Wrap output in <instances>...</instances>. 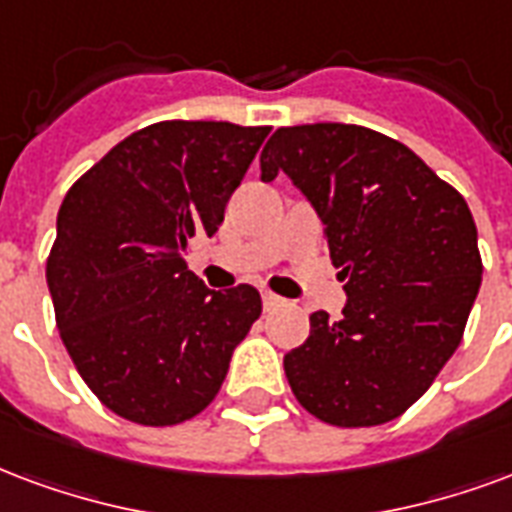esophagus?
Segmentation results:
<instances>
[{"mask_svg": "<svg viewBox=\"0 0 512 512\" xmlns=\"http://www.w3.org/2000/svg\"><path fill=\"white\" fill-rule=\"evenodd\" d=\"M285 304V298H279L276 293H271V290H263V306H266V312H271V309H276V306Z\"/></svg>", "mask_w": 512, "mask_h": 512, "instance_id": "1", "label": "esophagus"}]
</instances>
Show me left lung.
Wrapping results in <instances>:
<instances>
[{
    "label": "left lung",
    "instance_id": "obj_1",
    "mask_svg": "<svg viewBox=\"0 0 512 512\" xmlns=\"http://www.w3.org/2000/svg\"><path fill=\"white\" fill-rule=\"evenodd\" d=\"M263 181L287 173L325 225L347 306L285 355L295 399L342 429L399 418L464 336L483 276L467 200L399 140L358 124L279 127Z\"/></svg>",
    "mask_w": 512,
    "mask_h": 512
}]
</instances>
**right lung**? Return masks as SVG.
I'll return each instance as SVG.
<instances>
[{
  "label": "right lung",
  "instance_id": "right-lung-1",
  "mask_svg": "<svg viewBox=\"0 0 512 512\" xmlns=\"http://www.w3.org/2000/svg\"><path fill=\"white\" fill-rule=\"evenodd\" d=\"M271 127L157 121L64 195L45 263L56 325L83 382L119 418L176 426L214 401L263 312L252 285L208 290L184 260L217 233Z\"/></svg>",
  "mask_w": 512,
  "mask_h": 512
}]
</instances>
